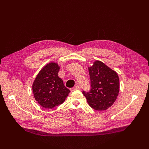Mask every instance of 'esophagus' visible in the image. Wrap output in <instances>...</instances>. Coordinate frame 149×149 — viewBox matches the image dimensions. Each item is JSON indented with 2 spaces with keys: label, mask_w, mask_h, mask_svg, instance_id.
<instances>
[{
  "label": "esophagus",
  "mask_w": 149,
  "mask_h": 149,
  "mask_svg": "<svg viewBox=\"0 0 149 149\" xmlns=\"http://www.w3.org/2000/svg\"><path fill=\"white\" fill-rule=\"evenodd\" d=\"M80 89V86L79 85H76V86L73 87L72 88H71L72 91H74V90H79Z\"/></svg>",
  "instance_id": "34e87169"
}]
</instances>
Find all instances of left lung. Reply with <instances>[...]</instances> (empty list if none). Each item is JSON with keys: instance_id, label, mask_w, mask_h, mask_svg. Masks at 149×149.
I'll return each instance as SVG.
<instances>
[{"instance_id": "8db88e82", "label": "left lung", "mask_w": 149, "mask_h": 149, "mask_svg": "<svg viewBox=\"0 0 149 149\" xmlns=\"http://www.w3.org/2000/svg\"><path fill=\"white\" fill-rule=\"evenodd\" d=\"M91 90L83 91L89 106L97 111L108 109L119 93L120 83L117 73L100 61L88 67Z\"/></svg>"}]
</instances>
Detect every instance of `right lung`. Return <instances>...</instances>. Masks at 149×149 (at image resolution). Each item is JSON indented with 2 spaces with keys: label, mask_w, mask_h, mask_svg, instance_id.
<instances>
[{
  "label": "right lung",
  "mask_w": 149,
  "mask_h": 149,
  "mask_svg": "<svg viewBox=\"0 0 149 149\" xmlns=\"http://www.w3.org/2000/svg\"><path fill=\"white\" fill-rule=\"evenodd\" d=\"M59 66L56 63H49L41 70L33 84L34 99L46 109H52L62 104L70 90L58 76Z\"/></svg>",
  "instance_id": "1"
}]
</instances>
